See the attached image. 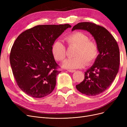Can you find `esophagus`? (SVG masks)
Segmentation results:
<instances>
[{
    "label": "esophagus",
    "mask_w": 127,
    "mask_h": 127,
    "mask_svg": "<svg viewBox=\"0 0 127 127\" xmlns=\"http://www.w3.org/2000/svg\"><path fill=\"white\" fill-rule=\"evenodd\" d=\"M67 71H68V72H74L76 71L75 70H70V69L67 70Z\"/></svg>",
    "instance_id": "34e87169"
}]
</instances>
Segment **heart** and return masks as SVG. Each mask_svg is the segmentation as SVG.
I'll list each match as a JSON object with an SVG mask.
<instances>
[{
	"label": "heart",
	"instance_id": "obj_1",
	"mask_svg": "<svg viewBox=\"0 0 127 127\" xmlns=\"http://www.w3.org/2000/svg\"><path fill=\"white\" fill-rule=\"evenodd\" d=\"M85 33L80 31L72 32L65 37L64 40L69 47L77 48L74 57L76 58L66 60L62 66L64 68L70 69L83 67L86 64H90L94 62L98 55V48L96 42L89 40ZM51 51L55 59L62 61L66 56L65 46L59 41L53 43Z\"/></svg>",
	"mask_w": 127,
	"mask_h": 127
}]
</instances>
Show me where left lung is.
Listing matches in <instances>:
<instances>
[{
    "label": "left lung",
    "instance_id": "8db88e82",
    "mask_svg": "<svg viewBox=\"0 0 127 127\" xmlns=\"http://www.w3.org/2000/svg\"><path fill=\"white\" fill-rule=\"evenodd\" d=\"M89 32L95 39L99 54L94 64L84 72V80L77 89L88 96L98 95L107 90L117 74L120 63L118 45L111 33L101 26L90 22L79 23L72 31Z\"/></svg>",
    "mask_w": 127,
    "mask_h": 127
}]
</instances>
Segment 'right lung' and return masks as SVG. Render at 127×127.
Segmentation results:
<instances>
[{
  "instance_id": "1",
  "label": "right lung",
  "mask_w": 127,
  "mask_h": 127,
  "mask_svg": "<svg viewBox=\"0 0 127 127\" xmlns=\"http://www.w3.org/2000/svg\"><path fill=\"white\" fill-rule=\"evenodd\" d=\"M69 24L38 25L22 32L11 50L10 61L16 83L24 93L34 98L48 95L61 72L51 48Z\"/></svg>"
}]
</instances>
